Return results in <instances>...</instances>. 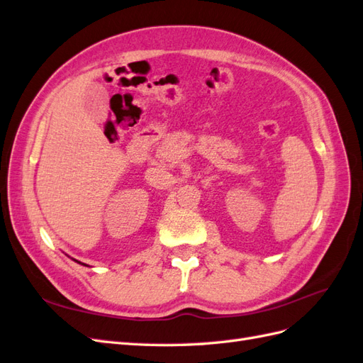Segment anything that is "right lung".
Here are the masks:
<instances>
[{"label":"right lung","mask_w":363,"mask_h":363,"mask_svg":"<svg viewBox=\"0 0 363 363\" xmlns=\"http://www.w3.org/2000/svg\"><path fill=\"white\" fill-rule=\"evenodd\" d=\"M76 262H77V260H76ZM77 263H80V262H77Z\"/></svg>","instance_id":"1"}]
</instances>
